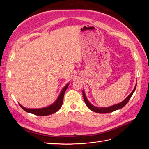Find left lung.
Segmentation results:
<instances>
[{
    "label": "left lung",
    "mask_w": 149,
    "mask_h": 149,
    "mask_svg": "<svg viewBox=\"0 0 149 149\" xmlns=\"http://www.w3.org/2000/svg\"><path fill=\"white\" fill-rule=\"evenodd\" d=\"M136 86H137V84H136V86H135L134 89H133V91L131 92V93H130L129 95L127 97H126L123 102L118 104L113 105V106L108 107H97L94 106L87 100V98H86V95H85V93H84V91H83V98H84V100L86 104V106L88 107L89 109H91V111L95 112H97V113H100V114L109 113V112H111L115 111L116 110L120 109H121V108H123L124 106L127 104V103L129 101L130 98L131 97L134 92L135 91V90H136Z\"/></svg>",
    "instance_id": "8db88e82"
}]
</instances>
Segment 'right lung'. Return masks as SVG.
<instances>
[{
	"mask_svg": "<svg viewBox=\"0 0 149 149\" xmlns=\"http://www.w3.org/2000/svg\"><path fill=\"white\" fill-rule=\"evenodd\" d=\"M69 86V83L67 84L65 88L63 89L62 91L60 93V96H58V99L56 101L54 102L53 104L49 106L46 107H43L41 108V109H27V108H25L24 106H22L19 104V105L20 107L23 109L24 111L26 112H29V113L33 114L37 116H48L52 114L55 112H57L58 110L60 109V107L62 106L63 101V97H64V94L66 91V89L68 88Z\"/></svg>",
	"mask_w": 149,
	"mask_h": 149,
	"instance_id": "right-lung-1",
	"label": "right lung"
}]
</instances>
